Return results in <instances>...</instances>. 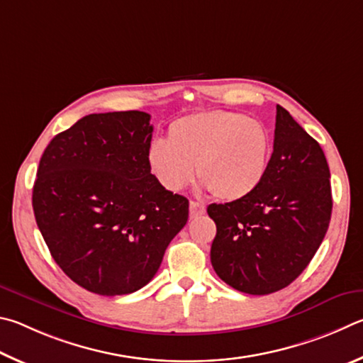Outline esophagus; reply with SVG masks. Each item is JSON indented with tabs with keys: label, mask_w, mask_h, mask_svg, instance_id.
I'll use <instances>...</instances> for the list:
<instances>
[{
	"label": "esophagus",
	"mask_w": 363,
	"mask_h": 363,
	"mask_svg": "<svg viewBox=\"0 0 363 363\" xmlns=\"http://www.w3.org/2000/svg\"><path fill=\"white\" fill-rule=\"evenodd\" d=\"M202 213H206V206L199 204V202L191 201L189 202V217L191 218H198Z\"/></svg>",
	"instance_id": "34e87169"
}]
</instances>
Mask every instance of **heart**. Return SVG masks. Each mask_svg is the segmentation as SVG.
<instances>
[{
  "mask_svg": "<svg viewBox=\"0 0 363 363\" xmlns=\"http://www.w3.org/2000/svg\"><path fill=\"white\" fill-rule=\"evenodd\" d=\"M272 138L262 121L208 110L185 114L167 127V142H152L146 155L151 174L169 191L198 178L220 201L252 194L268 174Z\"/></svg>",
  "mask_w": 363,
  "mask_h": 363,
  "instance_id": "heart-1",
  "label": "heart"
}]
</instances>
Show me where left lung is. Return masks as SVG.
Instances as JSON below:
<instances>
[{"instance_id":"obj_1","label":"left lung","mask_w":363,"mask_h":363,"mask_svg":"<svg viewBox=\"0 0 363 363\" xmlns=\"http://www.w3.org/2000/svg\"><path fill=\"white\" fill-rule=\"evenodd\" d=\"M268 174L244 199L211 204V262L221 281L249 295L274 294L306 269L332 217L330 169L320 145L277 105Z\"/></svg>"}]
</instances>
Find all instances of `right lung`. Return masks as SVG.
<instances>
[{
    "mask_svg": "<svg viewBox=\"0 0 363 363\" xmlns=\"http://www.w3.org/2000/svg\"><path fill=\"white\" fill-rule=\"evenodd\" d=\"M143 111L89 114L44 150L33 212L62 271L92 294L127 295L148 284L188 221L189 202L161 186L146 155Z\"/></svg>",
    "mask_w": 363,
    "mask_h": 363,
    "instance_id": "add662e5",
    "label": "right lung"
}]
</instances>
